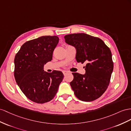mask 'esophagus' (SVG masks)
Masks as SVG:
<instances>
[{
  "label": "esophagus",
  "instance_id": "1",
  "mask_svg": "<svg viewBox=\"0 0 131 131\" xmlns=\"http://www.w3.org/2000/svg\"><path fill=\"white\" fill-rule=\"evenodd\" d=\"M62 72H63V75H64L65 76L66 75V74H68V73H69V71H62Z\"/></svg>",
  "mask_w": 131,
  "mask_h": 131
}]
</instances>
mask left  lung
<instances>
[{"mask_svg": "<svg viewBox=\"0 0 131 131\" xmlns=\"http://www.w3.org/2000/svg\"><path fill=\"white\" fill-rule=\"evenodd\" d=\"M65 42L76 49L78 62L86 63V73H72L70 83L75 96L82 101L90 102L101 96L109 85L113 69L112 53L102 40L85 33L65 36Z\"/></svg>", "mask_w": 131, "mask_h": 131, "instance_id": "obj_1", "label": "left lung"}]
</instances>
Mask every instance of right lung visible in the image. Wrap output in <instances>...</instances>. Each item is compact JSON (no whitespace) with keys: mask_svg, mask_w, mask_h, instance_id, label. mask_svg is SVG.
<instances>
[{"mask_svg":"<svg viewBox=\"0 0 131 131\" xmlns=\"http://www.w3.org/2000/svg\"><path fill=\"white\" fill-rule=\"evenodd\" d=\"M59 40L57 36H42L29 40L15 55V81L26 97L35 103L52 100L63 79L61 71L49 73L43 70V65L51 61Z\"/></svg>","mask_w":131,"mask_h":131,"instance_id":"add662e5","label":"right lung"}]
</instances>
